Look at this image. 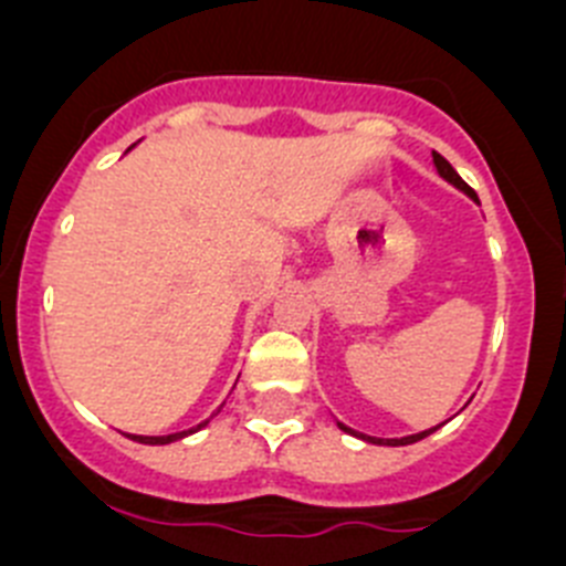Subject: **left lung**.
I'll return each mask as SVG.
<instances>
[{
  "label": "left lung",
  "instance_id": "obj_1",
  "mask_svg": "<svg viewBox=\"0 0 566 566\" xmlns=\"http://www.w3.org/2000/svg\"><path fill=\"white\" fill-rule=\"evenodd\" d=\"M433 164H437L439 175H442L444 181H451V184H453V187H459V189H462V192H464V195H470V198H473V201H476V203H479L476 192H473V189H470V187H468V184H464V181H462V178H459V172H457V169H453V167H451V164L444 161L442 155H439V153H433ZM337 424H339V428H343V431H345V433H354V437L365 439V442H374V444H413V442H419V439H424V437H428V433H433V431H437V428H431V431L413 433V437H402V439H377V437H365V433H357V431H352V428H345V424H343V422H337Z\"/></svg>",
  "mask_w": 566,
  "mask_h": 566
}]
</instances>
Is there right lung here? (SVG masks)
Instances as JSON below:
<instances>
[{"label":"right lung","instance_id":"add662e5","mask_svg":"<svg viewBox=\"0 0 566 566\" xmlns=\"http://www.w3.org/2000/svg\"><path fill=\"white\" fill-rule=\"evenodd\" d=\"M203 424H198V428H203ZM198 428H192V431H181V433H169V437H135V433H129V439H135V442H142V444H169V442H175V439L189 437V433H195Z\"/></svg>","mask_w":566,"mask_h":566}]
</instances>
